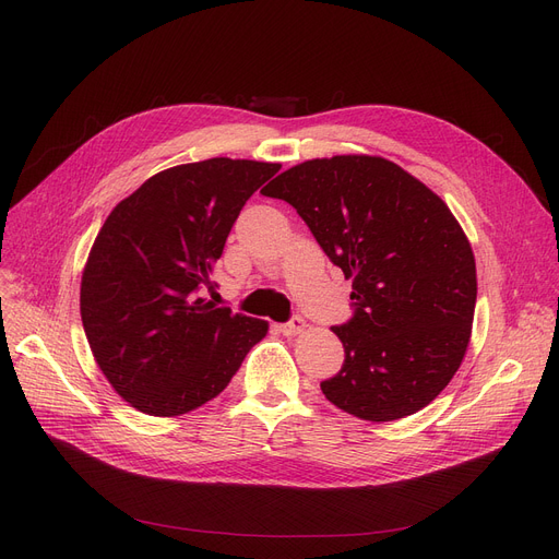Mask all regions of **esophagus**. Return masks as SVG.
<instances>
[{
    "mask_svg": "<svg viewBox=\"0 0 559 559\" xmlns=\"http://www.w3.org/2000/svg\"><path fill=\"white\" fill-rule=\"evenodd\" d=\"M306 319L304 317H292L287 324H281L278 326V331L283 333V335H287V337H295V335H299V333H304L306 331Z\"/></svg>",
    "mask_w": 559,
    "mask_h": 559,
    "instance_id": "obj_1",
    "label": "esophagus"
}]
</instances>
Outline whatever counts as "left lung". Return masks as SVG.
<instances>
[{
  "label": "left lung",
  "instance_id": "1",
  "mask_svg": "<svg viewBox=\"0 0 559 559\" xmlns=\"http://www.w3.org/2000/svg\"><path fill=\"white\" fill-rule=\"evenodd\" d=\"M295 205L356 312L321 392L365 421H396L437 399L462 365L476 310V258L460 222L396 163L346 154L289 167L260 190Z\"/></svg>",
  "mask_w": 559,
  "mask_h": 559
}]
</instances>
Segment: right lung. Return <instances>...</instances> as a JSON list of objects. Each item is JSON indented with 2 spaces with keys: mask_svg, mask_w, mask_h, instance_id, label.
Here are the masks:
<instances>
[{
  "mask_svg": "<svg viewBox=\"0 0 559 559\" xmlns=\"http://www.w3.org/2000/svg\"><path fill=\"white\" fill-rule=\"evenodd\" d=\"M278 163L209 158L154 174L106 217L81 276V321L112 390L152 417L215 399L264 319L205 299L230 226Z\"/></svg>",
  "mask_w": 559,
  "mask_h": 559,
  "instance_id": "add662e5",
  "label": "right lung"
}]
</instances>
